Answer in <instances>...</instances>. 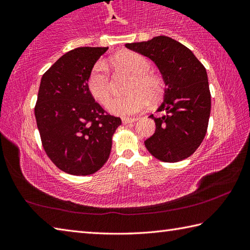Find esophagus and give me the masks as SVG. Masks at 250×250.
<instances>
[{"label": "esophagus", "mask_w": 250, "mask_h": 250, "mask_svg": "<svg viewBox=\"0 0 250 250\" xmlns=\"http://www.w3.org/2000/svg\"><path fill=\"white\" fill-rule=\"evenodd\" d=\"M135 120H137V118H126V117H124V118H122V122H124L125 125L132 124V122H134Z\"/></svg>", "instance_id": "34e87169"}]
</instances>
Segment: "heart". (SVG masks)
Here are the masks:
<instances>
[{
    "label": "heart",
    "instance_id": "obj_1",
    "mask_svg": "<svg viewBox=\"0 0 250 250\" xmlns=\"http://www.w3.org/2000/svg\"><path fill=\"white\" fill-rule=\"evenodd\" d=\"M112 62L133 75L129 86L130 94L117 97L110 101L108 109L112 113L118 116L134 115L146 108L149 98L156 101L163 95L162 79L150 73V62L142 55L134 52H122L112 58ZM87 87L98 103L108 104L112 94V83L104 62H98L92 67L87 78Z\"/></svg>",
    "mask_w": 250,
    "mask_h": 250
}]
</instances>
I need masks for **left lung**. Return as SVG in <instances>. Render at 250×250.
<instances>
[{
    "label": "left lung",
    "instance_id": "obj_1",
    "mask_svg": "<svg viewBox=\"0 0 250 250\" xmlns=\"http://www.w3.org/2000/svg\"><path fill=\"white\" fill-rule=\"evenodd\" d=\"M150 58L166 83L162 104L150 118L155 132L145 146L155 159L179 162L192 155L204 140L210 115V92L205 67L186 46L167 36L125 44Z\"/></svg>",
    "mask_w": 250,
    "mask_h": 250
}]
</instances>
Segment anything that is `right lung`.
Segmentation results:
<instances>
[{
	"instance_id": "add662e5",
	"label": "right lung",
	"mask_w": 250,
	"mask_h": 250,
	"mask_svg": "<svg viewBox=\"0 0 250 250\" xmlns=\"http://www.w3.org/2000/svg\"><path fill=\"white\" fill-rule=\"evenodd\" d=\"M108 47L75 48L43 75L35 105L42 145L59 170L94 174L109 159L121 119L105 112L88 90L87 78Z\"/></svg>"
}]
</instances>
